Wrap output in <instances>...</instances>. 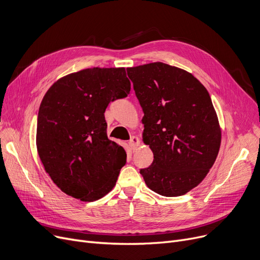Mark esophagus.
Instances as JSON below:
<instances>
[{"instance_id": "1", "label": "esophagus", "mask_w": 260, "mask_h": 260, "mask_svg": "<svg viewBox=\"0 0 260 260\" xmlns=\"http://www.w3.org/2000/svg\"><path fill=\"white\" fill-rule=\"evenodd\" d=\"M128 144L131 146V148L133 149V151H135L136 147H137L139 144H140V140L138 137H136V136H133V137L131 138V140L128 141Z\"/></svg>"}]
</instances>
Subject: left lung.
<instances>
[{
    "instance_id": "obj_1",
    "label": "left lung",
    "mask_w": 260,
    "mask_h": 260,
    "mask_svg": "<svg viewBox=\"0 0 260 260\" xmlns=\"http://www.w3.org/2000/svg\"><path fill=\"white\" fill-rule=\"evenodd\" d=\"M126 72L144 113L143 141L154 154L140 174L159 195H184L204 179L219 152L221 131L210 93L192 74L161 62Z\"/></svg>"
}]
</instances>
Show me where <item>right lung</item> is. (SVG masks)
Listing matches in <instances>:
<instances>
[{"label": "right lung", "instance_id": "1", "mask_svg": "<svg viewBox=\"0 0 260 260\" xmlns=\"http://www.w3.org/2000/svg\"><path fill=\"white\" fill-rule=\"evenodd\" d=\"M125 68H87L67 75L41 102L37 148L46 173L62 192L82 201L102 198L115 186L126 153L107 138L109 102L127 97Z\"/></svg>", "mask_w": 260, "mask_h": 260}]
</instances>
